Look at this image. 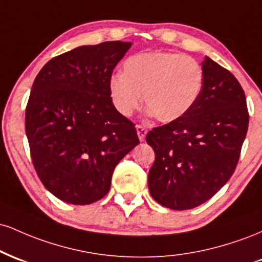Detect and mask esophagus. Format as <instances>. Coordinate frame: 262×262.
<instances>
[{
  "instance_id": "1",
  "label": "esophagus",
  "mask_w": 262,
  "mask_h": 262,
  "mask_svg": "<svg viewBox=\"0 0 262 262\" xmlns=\"http://www.w3.org/2000/svg\"><path fill=\"white\" fill-rule=\"evenodd\" d=\"M137 134L138 137H139L140 141H144L145 140V137H146V133H148V130H146L145 127H143V125H137Z\"/></svg>"
}]
</instances>
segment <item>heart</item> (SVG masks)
Wrapping results in <instances>:
<instances>
[{"instance_id": "obj_1", "label": "heart", "mask_w": 262, "mask_h": 262, "mask_svg": "<svg viewBox=\"0 0 262 262\" xmlns=\"http://www.w3.org/2000/svg\"><path fill=\"white\" fill-rule=\"evenodd\" d=\"M203 80L202 65L194 58L158 50L135 54L125 60L123 74L111 76L108 91L122 116L130 117L144 101L149 116L171 123L193 108Z\"/></svg>"}]
</instances>
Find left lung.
I'll return each mask as SVG.
<instances>
[{
	"instance_id": "obj_1",
	"label": "left lung",
	"mask_w": 262,
	"mask_h": 262,
	"mask_svg": "<svg viewBox=\"0 0 262 262\" xmlns=\"http://www.w3.org/2000/svg\"><path fill=\"white\" fill-rule=\"evenodd\" d=\"M202 69L193 108L146 135L155 152L150 194L170 209L194 208L214 196L233 175L248 132L245 93L234 75L208 56Z\"/></svg>"
}]
</instances>
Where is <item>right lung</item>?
I'll use <instances>...</instances> for the list:
<instances>
[{
	"label": "right lung",
	"mask_w": 262,
	"mask_h": 262,
	"mask_svg": "<svg viewBox=\"0 0 262 262\" xmlns=\"http://www.w3.org/2000/svg\"><path fill=\"white\" fill-rule=\"evenodd\" d=\"M130 47L81 45L48 61L33 83L26 110L33 165L45 188L66 203L85 206L106 196L117 164L139 144L108 91Z\"/></svg>",
	"instance_id": "obj_1"
}]
</instances>
